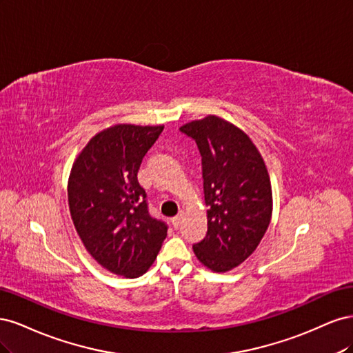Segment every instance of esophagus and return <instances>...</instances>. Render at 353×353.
Listing matches in <instances>:
<instances>
[{"label": "esophagus", "instance_id": "obj_1", "mask_svg": "<svg viewBox=\"0 0 353 353\" xmlns=\"http://www.w3.org/2000/svg\"><path fill=\"white\" fill-rule=\"evenodd\" d=\"M181 222H183V213H179L178 216H175V218L172 219V225H174V228H178V227L181 225Z\"/></svg>", "mask_w": 353, "mask_h": 353}]
</instances>
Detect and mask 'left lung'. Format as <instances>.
Returning a JSON list of instances; mask_svg holds the SVG:
<instances>
[{
  "label": "left lung",
  "instance_id": "1",
  "mask_svg": "<svg viewBox=\"0 0 353 353\" xmlns=\"http://www.w3.org/2000/svg\"><path fill=\"white\" fill-rule=\"evenodd\" d=\"M201 156L208 206L206 237L193 245L197 259L213 272H227L256 250L272 215L268 170L248 134L218 116L179 128Z\"/></svg>",
  "mask_w": 353,
  "mask_h": 353
}]
</instances>
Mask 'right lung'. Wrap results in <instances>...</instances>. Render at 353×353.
I'll use <instances>...</instances> for the list:
<instances>
[{"mask_svg":"<svg viewBox=\"0 0 353 353\" xmlns=\"http://www.w3.org/2000/svg\"><path fill=\"white\" fill-rule=\"evenodd\" d=\"M163 125L121 123L94 135L74 160L68 199L85 249L103 268L137 279L162 248L168 225L148 213L137 174Z\"/></svg>","mask_w":353,"mask_h":353,"instance_id":"right-lung-1","label":"right lung"}]
</instances>
